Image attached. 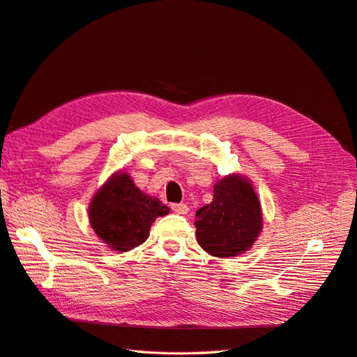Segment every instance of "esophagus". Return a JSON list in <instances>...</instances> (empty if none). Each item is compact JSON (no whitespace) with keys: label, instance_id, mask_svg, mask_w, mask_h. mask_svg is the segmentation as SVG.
I'll return each mask as SVG.
<instances>
[{"label":"esophagus","instance_id":"1","mask_svg":"<svg viewBox=\"0 0 357 357\" xmlns=\"http://www.w3.org/2000/svg\"><path fill=\"white\" fill-rule=\"evenodd\" d=\"M171 210L177 214H188L189 207L186 204H171Z\"/></svg>","mask_w":357,"mask_h":357}]
</instances>
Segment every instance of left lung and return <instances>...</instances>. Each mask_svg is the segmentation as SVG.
<instances>
[{
	"mask_svg": "<svg viewBox=\"0 0 357 357\" xmlns=\"http://www.w3.org/2000/svg\"><path fill=\"white\" fill-rule=\"evenodd\" d=\"M197 240L205 252L236 256L250 248L262 229L261 204L250 183L240 176L218 181L213 201L197 211Z\"/></svg>",
	"mask_w": 357,
	"mask_h": 357,
	"instance_id": "left-lung-1",
	"label": "left lung"
}]
</instances>
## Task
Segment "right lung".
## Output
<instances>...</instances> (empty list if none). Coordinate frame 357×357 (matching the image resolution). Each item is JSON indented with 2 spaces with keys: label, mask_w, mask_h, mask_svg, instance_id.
Here are the masks:
<instances>
[{
  "label": "right lung",
  "mask_w": 357,
  "mask_h": 357,
  "mask_svg": "<svg viewBox=\"0 0 357 357\" xmlns=\"http://www.w3.org/2000/svg\"><path fill=\"white\" fill-rule=\"evenodd\" d=\"M169 208L139 190L128 174L119 172L95 193L89 222L95 234L116 252H128L144 243L150 226Z\"/></svg>",
  "instance_id": "1"
}]
</instances>
